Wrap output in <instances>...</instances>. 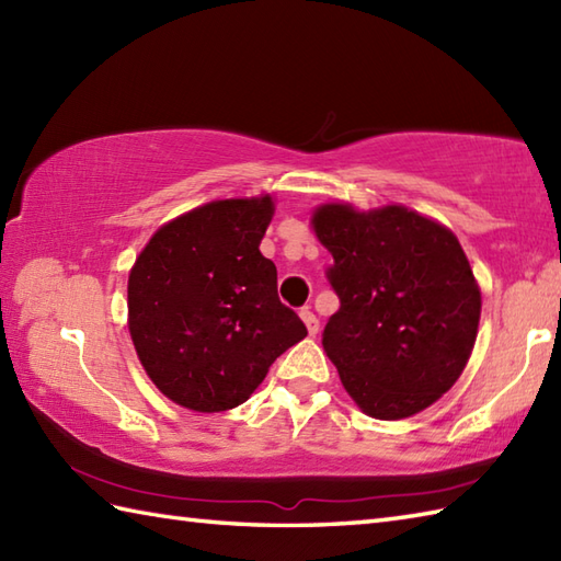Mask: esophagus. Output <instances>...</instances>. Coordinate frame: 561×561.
<instances>
[{"instance_id": "obj_1", "label": "esophagus", "mask_w": 561, "mask_h": 561, "mask_svg": "<svg viewBox=\"0 0 561 561\" xmlns=\"http://www.w3.org/2000/svg\"><path fill=\"white\" fill-rule=\"evenodd\" d=\"M301 318H304V323H306V328H308V335H318L320 320L313 316L311 308H301Z\"/></svg>"}]
</instances>
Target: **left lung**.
Here are the masks:
<instances>
[{"mask_svg":"<svg viewBox=\"0 0 561 561\" xmlns=\"http://www.w3.org/2000/svg\"><path fill=\"white\" fill-rule=\"evenodd\" d=\"M318 241L340 311L323 350L352 400L376 420H404L460 378L478 337L482 296L458 238L402 205H320Z\"/></svg>","mask_w":561,"mask_h":561,"instance_id":"8db88e82","label":"left lung"}]
</instances>
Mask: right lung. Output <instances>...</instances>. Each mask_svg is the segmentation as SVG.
Listing matches in <instances>:
<instances>
[{
    "label": "right lung",
    "instance_id": "obj_1",
    "mask_svg": "<svg viewBox=\"0 0 561 561\" xmlns=\"http://www.w3.org/2000/svg\"><path fill=\"white\" fill-rule=\"evenodd\" d=\"M272 197L217 199L151 236L127 282L129 335L165 398L195 412L245 402L308 330L260 253Z\"/></svg>",
    "mask_w": 561,
    "mask_h": 561
}]
</instances>
